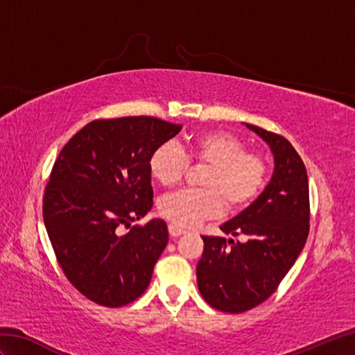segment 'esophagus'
Wrapping results in <instances>:
<instances>
[{
    "label": "esophagus",
    "instance_id": "esophagus-1",
    "mask_svg": "<svg viewBox=\"0 0 355 355\" xmlns=\"http://www.w3.org/2000/svg\"><path fill=\"white\" fill-rule=\"evenodd\" d=\"M168 229H169V235H171L172 238H177V236L184 235V233H186V229L178 227V225H175V224H169Z\"/></svg>",
    "mask_w": 355,
    "mask_h": 355
}]
</instances>
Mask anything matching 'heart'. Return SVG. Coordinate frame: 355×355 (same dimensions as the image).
Instances as JSON below:
<instances>
[{
    "label": "heart",
    "instance_id": "heart-1",
    "mask_svg": "<svg viewBox=\"0 0 355 355\" xmlns=\"http://www.w3.org/2000/svg\"><path fill=\"white\" fill-rule=\"evenodd\" d=\"M189 160L206 164L201 178L205 189H182L158 201V212L175 225L189 227L223 212H241L259 197L267 183L268 163L259 153L224 131L195 135L184 154L172 143H163L149 157V172L162 186H173L184 177Z\"/></svg>",
    "mask_w": 355,
    "mask_h": 355
}]
</instances>
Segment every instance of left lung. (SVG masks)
I'll return each instance as SVG.
<instances>
[{"mask_svg": "<svg viewBox=\"0 0 355 355\" xmlns=\"http://www.w3.org/2000/svg\"><path fill=\"white\" fill-rule=\"evenodd\" d=\"M267 141L275 171L266 189L221 230L244 241L201 236L198 290L216 310L238 314L267 300L305 247L310 232V193L302 158L291 143L259 126L245 125Z\"/></svg>", "mask_w": 355, "mask_h": 355, "instance_id": "left-lung-1", "label": "left lung"}]
</instances>
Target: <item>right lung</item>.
Masks as SVG:
<instances>
[{"mask_svg": "<svg viewBox=\"0 0 355 355\" xmlns=\"http://www.w3.org/2000/svg\"><path fill=\"white\" fill-rule=\"evenodd\" d=\"M182 125L132 116L85 125L62 148L42 216L64 275L85 297L117 308L140 297L168 244V225L131 223L153 207L149 157ZM130 227L126 236L118 229Z\"/></svg>", "mask_w": 355, "mask_h": 355, "instance_id": "add662e5", "label": "right lung"}]
</instances>
